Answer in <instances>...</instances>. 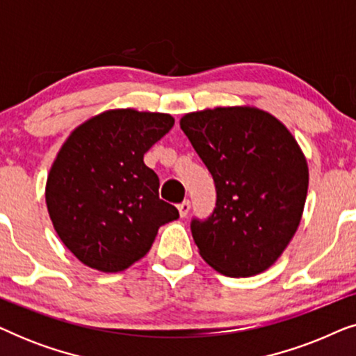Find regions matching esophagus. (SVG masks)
I'll return each mask as SVG.
<instances>
[{"label":"esophagus","instance_id":"esophagus-1","mask_svg":"<svg viewBox=\"0 0 356 356\" xmlns=\"http://www.w3.org/2000/svg\"><path fill=\"white\" fill-rule=\"evenodd\" d=\"M189 209H191V202H189L188 199H186V201H183L181 204H178V211H179V216H181V217L188 216Z\"/></svg>","mask_w":356,"mask_h":356}]
</instances>
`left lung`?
Here are the masks:
<instances>
[{"mask_svg":"<svg viewBox=\"0 0 356 356\" xmlns=\"http://www.w3.org/2000/svg\"><path fill=\"white\" fill-rule=\"evenodd\" d=\"M216 183L206 220L193 218L199 254L228 277H251L274 264L300 225L308 163L275 116L254 106H217L179 120Z\"/></svg>","mask_w":356,"mask_h":356,"instance_id":"left-lung-1","label":"left lung"}]
</instances>
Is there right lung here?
Returning <instances> with one entry per match:
<instances>
[{
	"label": "right lung",
	"mask_w": 356,
	"mask_h": 356,
	"mask_svg": "<svg viewBox=\"0 0 356 356\" xmlns=\"http://www.w3.org/2000/svg\"><path fill=\"white\" fill-rule=\"evenodd\" d=\"M168 113L108 110L72 131L48 173L53 227L82 264L121 272L147 254L177 207L159 197L144 154L172 129Z\"/></svg>",
	"instance_id": "1"
}]
</instances>
